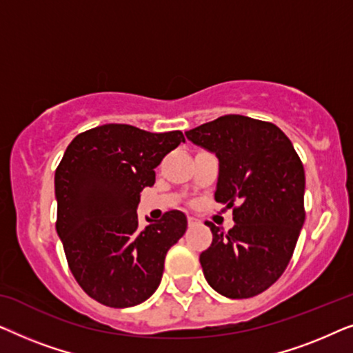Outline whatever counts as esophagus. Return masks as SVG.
<instances>
[{
	"mask_svg": "<svg viewBox=\"0 0 353 353\" xmlns=\"http://www.w3.org/2000/svg\"><path fill=\"white\" fill-rule=\"evenodd\" d=\"M197 223V220L194 219V216H188V225L190 226H194Z\"/></svg>",
	"mask_w": 353,
	"mask_h": 353,
	"instance_id": "34e87169",
	"label": "esophagus"
}]
</instances>
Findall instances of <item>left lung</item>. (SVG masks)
Wrapping results in <instances>:
<instances>
[{
	"mask_svg": "<svg viewBox=\"0 0 353 353\" xmlns=\"http://www.w3.org/2000/svg\"><path fill=\"white\" fill-rule=\"evenodd\" d=\"M219 157L215 201L233 209L228 233L207 221L214 239L199 262L221 296L249 299L286 270L305 221V172L291 139L276 125L223 115L186 132Z\"/></svg>",
	"mask_w": 353,
	"mask_h": 353,
	"instance_id": "1",
	"label": "left lung"
}]
</instances>
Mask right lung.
Instances as JSON below:
<instances>
[{
	"label": "right lung",
	"instance_id": "obj_1",
	"mask_svg": "<svg viewBox=\"0 0 353 353\" xmlns=\"http://www.w3.org/2000/svg\"><path fill=\"white\" fill-rule=\"evenodd\" d=\"M185 143L181 132L151 133L108 123L77 134L56 168V230L77 283L114 308L138 305L156 292L168 249L188 220L168 210L139 228L137 207L156 168Z\"/></svg>",
	"mask_w": 353,
	"mask_h": 353
}]
</instances>
